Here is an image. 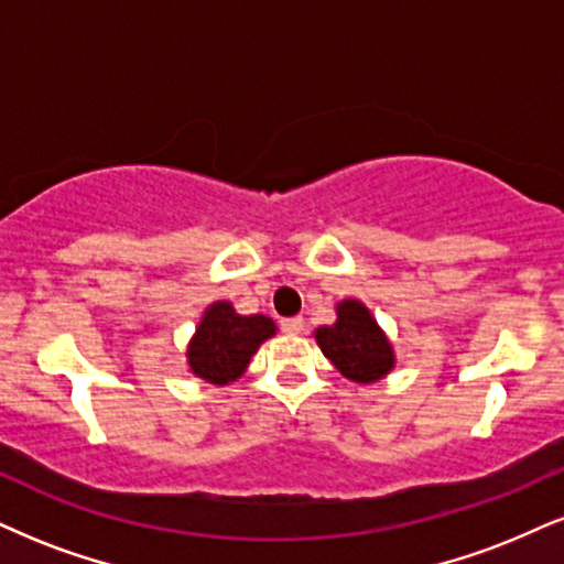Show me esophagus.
Returning a JSON list of instances; mask_svg holds the SVG:
<instances>
[{
  "label": "esophagus",
  "mask_w": 564,
  "mask_h": 564,
  "mask_svg": "<svg viewBox=\"0 0 564 564\" xmlns=\"http://www.w3.org/2000/svg\"><path fill=\"white\" fill-rule=\"evenodd\" d=\"M280 326H282V332H288V335H301L305 322H303V316H290V318H282Z\"/></svg>",
  "instance_id": "34e87169"
}]
</instances>
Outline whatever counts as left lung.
Returning a JSON list of instances; mask_svg holds the SVG:
<instances>
[{
	"label": "left lung",
	"mask_w": 564,
	"mask_h": 564,
	"mask_svg": "<svg viewBox=\"0 0 564 564\" xmlns=\"http://www.w3.org/2000/svg\"><path fill=\"white\" fill-rule=\"evenodd\" d=\"M322 352L339 368V373L360 384L377 381L394 364L392 345L379 329L364 303L345 301L337 305V322L316 332Z\"/></svg>",
	"instance_id": "1"
}]
</instances>
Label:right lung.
Returning a JSON list of instances; mask_svg holds the SVG:
<instances>
[{
  "label": "right lung",
  "instance_id": "add662e5",
  "mask_svg": "<svg viewBox=\"0 0 564 564\" xmlns=\"http://www.w3.org/2000/svg\"><path fill=\"white\" fill-rule=\"evenodd\" d=\"M274 335L267 316H238L229 303H214L187 347L193 373L212 384H227L246 371L250 356Z\"/></svg>",
  "mask_w": 564,
  "mask_h": 564
}]
</instances>
